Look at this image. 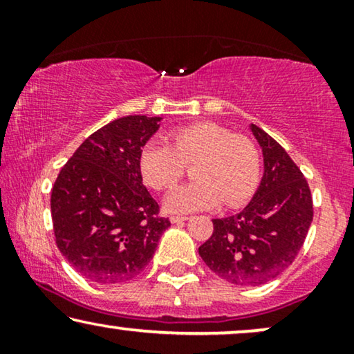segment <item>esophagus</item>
I'll return each instance as SVG.
<instances>
[{"mask_svg":"<svg viewBox=\"0 0 354 354\" xmlns=\"http://www.w3.org/2000/svg\"><path fill=\"white\" fill-rule=\"evenodd\" d=\"M185 221H188V216H171L172 224H178V222H185Z\"/></svg>","mask_w":354,"mask_h":354,"instance_id":"1","label":"esophagus"}]
</instances>
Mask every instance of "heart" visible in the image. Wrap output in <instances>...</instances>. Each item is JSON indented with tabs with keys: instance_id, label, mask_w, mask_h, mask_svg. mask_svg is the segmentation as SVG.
<instances>
[{
	"instance_id": "1",
	"label": "heart",
	"mask_w": 354,
	"mask_h": 354,
	"mask_svg": "<svg viewBox=\"0 0 354 354\" xmlns=\"http://www.w3.org/2000/svg\"><path fill=\"white\" fill-rule=\"evenodd\" d=\"M171 147L149 142L140 153L143 182L158 192L172 188L192 166L195 182L169 193V212L212 209L222 201L235 207L253 195L259 182L261 153L248 135L216 122H196L172 130Z\"/></svg>"
}]
</instances>
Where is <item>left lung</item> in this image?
<instances>
[{
    "label": "left lung",
    "instance_id": "left-lung-1",
    "mask_svg": "<svg viewBox=\"0 0 354 354\" xmlns=\"http://www.w3.org/2000/svg\"><path fill=\"white\" fill-rule=\"evenodd\" d=\"M264 176L239 214L212 219V235L198 253L212 272L241 287H256L283 272L297 258L313 222V196L288 153L258 125Z\"/></svg>",
    "mask_w": 354,
    "mask_h": 354
}]
</instances>
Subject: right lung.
<instances>
[{"label":"right lung","mask_w":354,"mask_h":354,"mask_svg":"<svg viewBox=\"0 0 354 354\" xmlns=\"http://www.w3.org/2000/svg\"><path fill=\"white\" fill-rule=\"evenodd\" d=\"M161 118L125 115L91 133L62 166L51 192L56 245L80 275L113 285L153 259L171 225L142 182L140 153Z\"/></svg>","instance_id":"obj_1"}]
</instances>
